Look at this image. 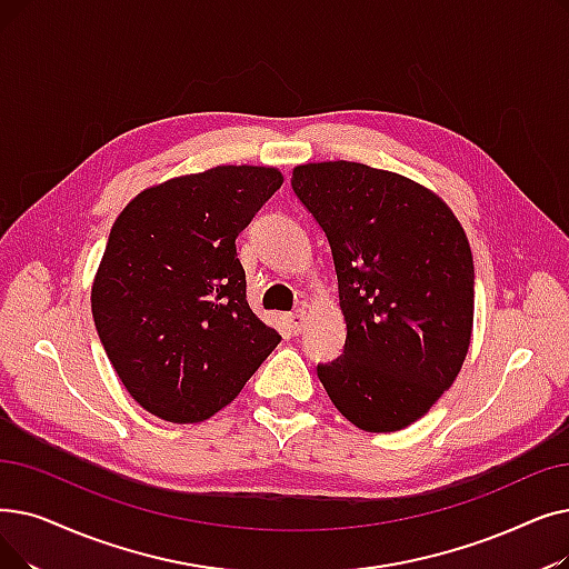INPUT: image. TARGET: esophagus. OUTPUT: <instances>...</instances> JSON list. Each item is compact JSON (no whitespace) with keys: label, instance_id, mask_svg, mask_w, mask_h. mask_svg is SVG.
Returning a JSON list of instances; mask_svg holds the SVG:
<instances>
[{"label":"esophagus","instance_id":"34e87169","mask_svg":"<svg viewBox=\"0 0 569 569\" xmlns=\"http://www.w3.org/2000/svg\"><path fill=\"white\" fill-rule=\"evenodd\" d=\"M286 320H288L290 332L292 335H300L305 330V326H307V311L305 309H295L292 313H288Z\"/></svg>","mask_w":569,"mask_h":569}]
</instances>
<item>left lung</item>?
Masks as SVG:
<instances>
[{
  "label": "left lung",
  "mask_w": 569,
  "mask_h": 569,
  "mask_svg": "<svg viewBox=\"0 0 569 569\" xmlns=\"http://www.w3.org/2000/svg\"><path fill=\"white\" fill-rule=\"evenodd\" d=\"M292 192L326 232L343 353L316 372L367 432L418 421L462 367L475 318L469 241L437 194L360 162L295 167Z\"/></svg>",
  "instance_id": "8db88e82"
}]
</instances>
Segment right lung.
Returning a JSON list of instances; mask_svg holds the SVG:
<instances>
[{
    "instance_id": "obj_1",
    "label": "right lung",
    "mask_w": 569,
    "mask_h": 569,
    "mask_svg": "<svg viewBox=\"0 0 569 569\" xmlns=\"http://www.w3.org/2000/svg\"><path fill=\"white\" fill-rule=\"evenodd\" d=\"M283 183L223 164L148 188L122 209L92 283V318L132 398L169 423L230 405L277 349L246 300L237 237Z\"/></svg>"
}]
</instances>
